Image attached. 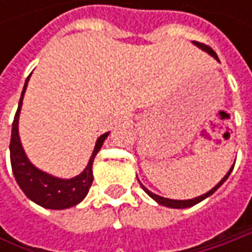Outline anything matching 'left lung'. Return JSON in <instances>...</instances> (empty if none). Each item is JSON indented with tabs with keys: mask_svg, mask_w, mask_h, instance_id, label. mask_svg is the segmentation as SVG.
<instances>
[{
	"mask_svg": "<svg viewBox=\"0 0 252 252\" xmlns=\"http://www.w3.org/2000/svg\"><path fill=\"white\" fill-rule=\"evenodd\" d=\"M192 43L195 44V46H198L199 49L200 50H203V52H206V53H209L213 59H216L218 62H220L219 60V57H218V54L215 53L209 46H206V44H203V43H198V42H192ZM233 168H234V164H233V167L231 168L228 169V172L221 178V181L219 182L218 185L215 187V188H212L209 192H206V193H203V195H200V196H196V198H193V199H187V200H177V199H168V198H162V196H160V195H156V193H153L151 190H149V189L146 188L143 184H141L140 181V185H141V188H143V190L150 196V198H153L158 205H161V206H165V208H171V209H187V208H190V206H193V205H196V203H199V202H202L203 199H206L209 198L210 195H213L216 190H218L224 182H226V179L228 178V175L231 174V171H233Z\"/></svg>",
	"mask_w": 252,
	"mask_h": 252,
	"instance_id": "8db88e82",
	"label": "left lung"
}]
</instances>
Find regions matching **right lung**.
Returning <instances> with one entry per match:
<instances>
[{"mask_svg":"<svg viewBox=\"0 0 252 252\" xmlns=\"http://www.w3.org/2000/svg\"><path fill=\"white\" fill-rule=\"evenodd\" d=\"M29 77L25 81L22 95L19 99V105H18V111L15 113V119L12 123L9 151H11V165H12L14 177L19 188L24 190L25 195L36 205L46 209H54V210L73 208L80 202H83L91 188V184L94 181V175H92L94 158L98 154V151L101 150L105 139L109 136V131L103 133L102 136L98 137L87 167L77 177L68 179L57 178V177L50 175L37 167H34L31 160L28 158L24 147H22L21 137H19V129H18L19 113L22 109V101H24L25 91H26V87L29 83Z\"/></svg>","mask_w":252,"mask_h":252,"instance_id":"right-lung-1","label":"right lung"}]
</instances>
